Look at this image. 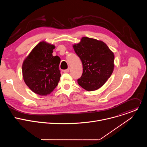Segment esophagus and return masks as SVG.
I'll list each match as a JSON object with an SVG mask.
<instances>
[{
    "mask_svg": "<svg viewBox=\"0 0 147 147\" xmlns=\"http://www.w3.org/2000/svg\"><path fill=\"white\" fill-rule=\"evenodd\" d=\"M69 70H70V69L69 68V69H66V70H63V72H64V73H68V72L69 71Z\"/></svg>",
    "mask_w": 147,
    "mask_h": 147,
    "instance_id": "1",
    "label": "esophagus"
}]
</instances>
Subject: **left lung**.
I'll return each mask as SVG.
<instances>
[{"instance_id":"left-lung-1","label":"left lung","mask_w":147,"mask_h":147,"mask_svg":"<svg viewBox=\"0 0 147 147\" xmlns=\"http://www.w3.org/2000/svg\"><path fill=\"white\" fill-rule=\"evenodd\" d=\"M82 64V74L78 84L88 91L100 88L111 77L114 69V55L103 42L82 37L73 45Z\"/></svg>"}]
</instances>
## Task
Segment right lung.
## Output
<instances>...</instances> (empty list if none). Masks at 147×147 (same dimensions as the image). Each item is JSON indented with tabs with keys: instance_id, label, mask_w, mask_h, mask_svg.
<instances>
[{
	"instance_id": "1",
	"label": "right lung",
	"mask_w": 147,
	"mask_h": 147,
	"mask_svg": "<svg viewBox=\"0 0 147 147\" xmlns=\"http://www.w3.org/2000/svg\"><path fill=\"white\" fill-rule=\"evenodd\" d=\"M55 46L40 42L24 60L23 76L26 85L34 92L47 95L56 87L61 76L60 59L53 56Z\"/></svg>"
}]
</instances>
